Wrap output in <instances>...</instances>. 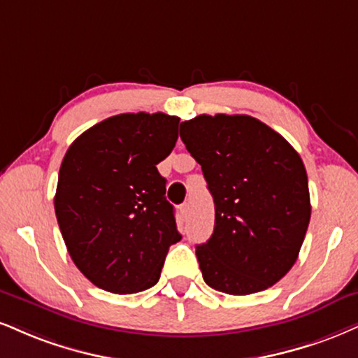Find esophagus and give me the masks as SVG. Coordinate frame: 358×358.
<instances>
[{"mask_svg":"<svg viewBox=\"0 0 358 358\" xmlns=\"http://www.w3.org/2000/svg\"><path fill=\"white\" fill-rule=\"evenodd\" d=\"M180 212H182L183 217L187 218V217H188V213H190V205H188L187 201H185V203H183L182 206H180Z\"/></svg>","mask_w":358,"mask_h":358,"instance_id":"34e87169","label":"esophagus"}]
</instances>
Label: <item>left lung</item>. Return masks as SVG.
Listing matches in <instances>:
<instances>
[{
	"label": "left lung",
	"instance_id": "8db88e82",
	"mask_svg": "<svg viewBox=\"0 0 358 358\" xmlns=\"http://www.w3.org/2000/svg\"><path fill=\"white\" fill-rule=\"evenodd\" d=\"M180 136L215 201V228L196 258L206 285L228 295L266 290L285 277L310 222L303 162L280 133L248 115H200Z\"/></svg>",
	"mask_w": 358,
	"mask_h": 358
}]
</instances>
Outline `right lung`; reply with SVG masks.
Listing matches in <instances>:
<instances>
[{"label": "right lung", "instance_id": "obj_1", "mask_svg": "<svg viewBox=\"0 0 358 358\" xmlns=\"http://www.w3.org/2000/svg\"><path fill=\"white\" fill-rule=\"evenodd\" d=\"M178 116H110L64 155L55 213L71 260L93 285L136 294L158 282L170 245L182 240L157 165L178 140Z\"/></svg>", "mask_w": 358, "mask_h": 358}]
</instances>
